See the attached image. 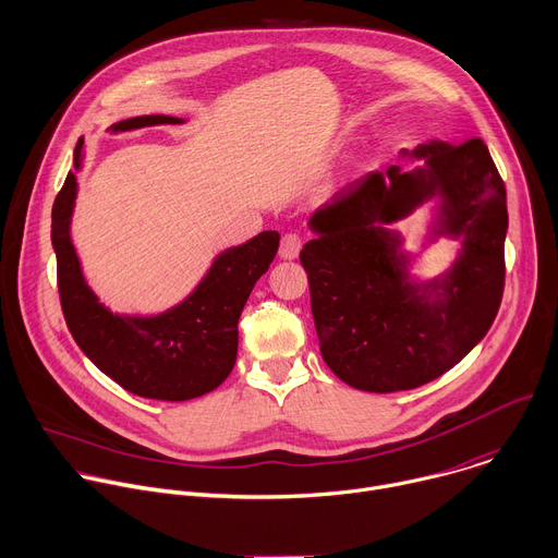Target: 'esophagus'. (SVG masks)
Returning <instances> with one entry per match:
<instances>
[{
    "instance_id": "1",
    "label": "esophagus",
    "mask_w": 558,
    "mask_h": 558,
    "mask_svg": "<svg viewBox=\"0 0 558 558\" xmlns=\"http://www.w3.org/2000/svg\"><path fill=\"white\" fill-rule=\"evenodd\" d=\"M300 250H302V239H300V234L289 232V234L282 236V241H280V258L293 260V258H298Z\"/></svg>"
}]
</instances>
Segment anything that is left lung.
<instances>
[{"mask_svg":"<svg viewBox=\"0 0 558 558\" xmlns=\"http://www.w3.org/2000/svg\"><path fill=\"white\" fill-rule=\"evenodd\" d=\"M352 181L319 206L302 252L322 359L363 392L421 388L466 356L488 332L504 293L506 189L480 137L432 140ZM439 197L430 240H462L454 265L427 283L409 276L402 238L387 226Z\"/></svg>","mask_w":558,"mask_h":558,"instance_id":"8db88e82","label":"left lung"}]
</instances>
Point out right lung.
<instances>
[{
  "mask_svg": "<svg viewBox=\"0 0 558 558\" xmlns=\"http://www.w3.org/2000/svg\"><path fill=\"white\" fill-rule=\"evenodd\" d=\"M172 116H137L109 126L111 133L155 124H179ZM83 166V137L74 170ZM70 170L52 206V247L68 328L92 363L126 392L157 401H189L219 388L236 363L239 317L269 269L280 234L269 230L221 252L197 289L157 315L111 313L89 289L70 226L78 193Z\"/></svg>",
  "mask_w": 558,
  "mask_h": 558,
  "instance_id": "obj_1",
  "label": "right lung"
}]
</instances>
